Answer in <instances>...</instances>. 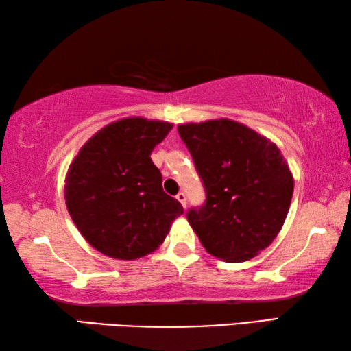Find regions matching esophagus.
<instances>
[{"label":"esophagus","mask_w":351,"mask_h":351,"mask_svg":"<svg viewBox=\"0 0 351 351\" xmlns=\"http://www.w3.org/2000/svg\"><path fill=\"white\" fill-rule=\"evenodd\" d=\"M176 199L180 201V203L182 204V207L184 209H186V206H187V198H186V193H182V192H180L176 195Z\"/></svg>","instance_id":"esophagus-1"}]
</instances>
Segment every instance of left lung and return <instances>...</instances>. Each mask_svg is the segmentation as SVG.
Returning <instances> with one entry per match:
<instances>
[{"mask_svg":"<svg viewBox=\"0 0 351 351\" xmlns=\"http://www.w3.org/2000/svg\"><path fill=\"white\" fill-rule=\"evenodd\" d=\"M206 189L187 219L213 257L240 263L268 247L287 219L294 178L278 147L230 119L178 125Z\"/></svg>","mask_w":351,"mask_h":351,"instance_id":"1","label":"left lung"}]
</instances>
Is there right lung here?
<instances>
[{"mask_svg": "<svg viewBox=\"0 0 351 351\" xmlns=\"http://www.w3.org/2000/svg\"><path fill=\"white\" fill-rule=\"evenodd\" d=\"M173 123L145 117L111 122L88 139L71 162L64 201L90 245L117 260L156 251L181 203L162 190V175L150 154Z\"/></svg>", "mask_w": 351, "mask_h": 351, "instance_id": "add662e5", "label": "right lung"}]
</instances>
